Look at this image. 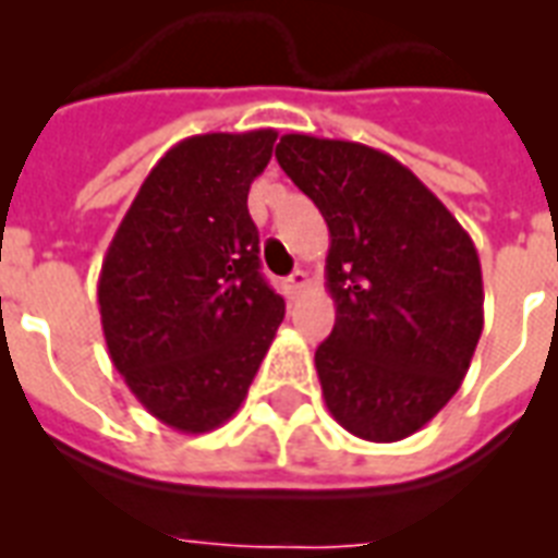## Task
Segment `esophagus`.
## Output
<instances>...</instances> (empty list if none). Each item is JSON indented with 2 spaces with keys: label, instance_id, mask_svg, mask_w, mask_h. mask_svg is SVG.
<instances>
[{
  "label": "esophagus",
  "instance_id": "1",
  "mask_svg": "<svg viewBox=\"0 0 558 558\" xmlns=\"http://www.w3.org/2000/svg\"><path fill=\"white\" fill-rule=\"evenodd\" d=\"M306 287H310V275H306L304 269L292 271V275H289V278L283 280V289H287L289 298H298V295H301V292H304Z\"/></svg>",
  "mask_w": 558,
  "mask_h": 558
}]
</instances>
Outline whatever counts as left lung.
<instances>
[{
  "label": "left lung",
  "instance_id": "8db88e82",
  "mask_svg": "<svg viewBox=\"0 0 558 558\" xmlns=\"http://www.w3.org/2000/svg\"><path fill=\"white\" fill-rule=\"evenodd\" d=\"M275 159L330 228V339L315 350L324 402L371 442L420 432L454 393L484 330L475 243L393 156L289 133Z\"/></svg>",
  "mask_w": 558,
  "mask_h": 558
}]
</instances>
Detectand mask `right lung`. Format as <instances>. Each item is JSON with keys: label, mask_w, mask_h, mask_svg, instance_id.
<instances>
[{"label": "right lung", "mask_w": 558, "mask_h": 558, "mask_svg": "<svg viewBox=\"0 0 558 558\" xmlns=\"http://www.w3.org/2000/svg\"><path fill=\"white\" fill-rule=\"evenodd\" d=\"M275 130L193 135L144 179L107 248L98 304L109 359L170 428L205 434L236 414L280 322L260 275L248 187Z\"/></svg>", "instance_id": "obj_1"}]
</instances>
